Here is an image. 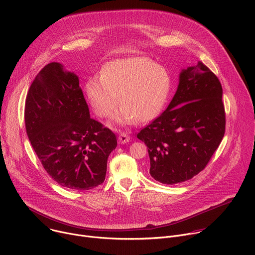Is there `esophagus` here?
Listing matches in <instances>:
<instances>
[{"label":"esophagus","instance_id":"esophagus-1","mask_svg":"<svg viewBox=\"0 0 255 255\" xmlns=\"http://www.w3.org/2000/svg\"><path fill=\"white\" fill-rule=\"evenodd\" d=\"M130 139H131V137H130L127 133H125V132L121 133V134L119 135V138H118L119 143H121V144H124V143L129 142V141H130Z\"/></svg>","mask_w":255,"mask_h":255}]
</instances>
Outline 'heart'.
Listing matches in <instances>:
<instances>
[{
  "label": "heart",
  "mask_w": 255,
  "mask_h": 255,
  "mask_svg": "<svg viewBox=\"0 0 255 255\" xmlns=\"http://www.w3.org/2000/svg\"><path fill=\"white\" fill-rule=\"evenodd\" d=\"M170 78L166 69L147 57L134 56L108 62L101 76L90 78L86 96L96 114L111 116L122 105L116 121L121 124L147 122L156 117L168 97Z\"/></svg>",
  "instance_id": "heart-1"
}]
</instances>
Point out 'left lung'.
Instances as JSON below:
<instances>
[{"label": "left lung", "instance_id": "obj_1", "mask_svg": "<svg viewBox=\"0 0 255 255\" xmlns=\"http://www.w3.org/2000/svg\"><path fill=\"white\" fill-rule=\"evenodd\" d=\"M222 86L202 61L181 71L166 110L137 134L146 144L151 176L165 185L202 171L224 137Z\"/></svg>", "mask_w": 255, "mask_h": 255}]
</instances>
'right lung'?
Here are the masks:
<instances>
[{
	"instance_id": "add662e5",
	"label": "right lung",
	"mask_w": 255,
	"mask_h": 255,
	"mask_svg": "<svg viewBox=\"0 0 255 255\" xmlns=\"http://www.w3.org/2000/svg\"><path fill=\"white\" fill-rule=\"evenodd\" d=\"M24 117L36 155L58 185L88 191L104 183L117 138L90 117L75 74L57 62L45 65L29 88Z\"/></svg>"
}]
</instances>
